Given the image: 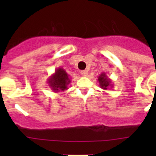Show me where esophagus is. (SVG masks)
Masks as SVG:
<instances>
[{"instance_id": "esophagus-1", "label": "esophagus", "mask_w": 156, "mask_h": 156, "mask_svg": "<svg viewBox=\"0 0 156 156\" xmlns=\"http://www.w3.org/2000/svg\"><path fill=\"white\" fill-rule=\"evenodd\" d=\"M87 74H88V72L87 70L81 71V75H82V76H87Z\"/></svg>"}]
</instances>
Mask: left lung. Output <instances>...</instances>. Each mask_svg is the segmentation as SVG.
<instances>
[{"label": "left lung", "instance_id": "8db88e82", "mask_svg": "<svg viewBox=\"0 0 156 156\" xmlns=\"http://www.w3.org/2000/svg\"><path fill=\"white\" fill-rule=\"evenodd\" d=\"M97 81H99L100 87L103 90H107L108 88H112L113 87L112 80L108 78V76L105 72H103V73L99 75Z\"/></svg>", "mask_w": 156, "mask_h": 156}]
</instances>
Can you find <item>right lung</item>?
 Returning a JSON list of instances; mask_svg holds the SVG:
<instances>
[{
  "label": "right lung",
  "instance_id": "add662e5",
  "mask_svg": "<svg viewBox=\"0 0 156 156\" xmlns=\"http://www.w3.org/2000/svg\"><path fill=\"white\" fill-rule=\"evenodd\" d=\"M49 87L55 93L64 92L69 89L68 85L71 83V78L65 69L59 67L55 72L48 78Z\"/></svg>",
  "mask_w": 156,
  "mask_h": 156
}]
</instances>
